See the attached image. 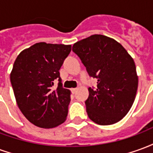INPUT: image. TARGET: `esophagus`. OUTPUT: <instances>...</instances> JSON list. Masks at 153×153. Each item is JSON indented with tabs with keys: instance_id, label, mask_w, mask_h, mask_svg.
<instances>
[{
	"instance_id": "34e87169",
	"label": "esophagus",
	"mask_w": 153,
	"mask_h": 153,
	"mask_svg": "<svg viewBox=\"0 0 153 153\" xmlns=\"http://www.w3.org/2000/svg\"><path fill=\"white\" fill-rule=\"evenodd\" d=\"M76 91H77V88H72V89H71V92H72L73 93H76Z\"/></svg>"
}]
</instances>
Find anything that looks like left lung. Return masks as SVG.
I'll return each mask as SVG.
<instances>
[{"label": "left lung", "instance_id": "obj_1", "mask_svg": "<svg viewBox=\"0 0 153 153\" xmlns=\"http://www.w3.org/2000/svg\"><path fill=\"white\" fill-rule=\"evenodd\" d=\"M96 88H88L85 101L90 120L101 125H113L125 117L134 102L138 79L131 56L113 38L94 34L73 45Z\"/></svg>", "mask_w": 153, "mask_h": 153}]
</instances>
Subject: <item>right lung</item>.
Returning a JSON list of instances; mask_svg holds the SVG:
<instances>
[{
  "label": "right lung",
  "instance_id": "add662e5",
  "mask_svg": "<svg viewBox=\"0 0 153 153\" xmlns=\"http://www.w3.org/2000/svg\"><path fill=\"white\" fill-rule=\"evenodd\" d=\"M70 51L71 45L38 42L22 51L14 63L10 82L16 102L38 127L54 128L66 120L70 91L62 87L59 70Z\"/></svg>",
  "mask_w": 153,
  "mask_h": 153
}]
</instances>
